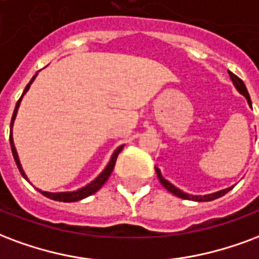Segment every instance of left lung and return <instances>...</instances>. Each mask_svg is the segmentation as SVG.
Masks as SVG:
<instances>
[{"mask_svg": "<svg viewBox=\"0 0 259 259\" xmlns=\"http://www.w3.org/2000/svg\"><path fill=\"white\" fill-rule=\"evenodd\" d=\"M228 72H229V76H231V79H232V82H233L235 88H236L237 91L240 92V93H242L244 97H246L247 103L251 105V99H250V95H248V92H247V88H246V85H244V82H243L242 79L239 78V76L235 75L233 72H231V71H228ZM155 170H156V174H158L159 181H160V184L163 185L164 188L167 189L168 192H171L173 195H176V196H178V198H181V199H188V200H195V202H210V200H214V199L221 198V196H224L225 193H228L232 189V187H231V188L222 189V191H218V192L210 193V195H204V196H193V195L184 193L183 191H180L178 188H176L173 184L168 183L167 180H164V178L162 177V174H160V170H159L158 167H155Z\"/></svg>", "mask_w": 259, "mask_h": 259, "instance_id": "left-lung-1", "label": "left lung"}]
</instances>
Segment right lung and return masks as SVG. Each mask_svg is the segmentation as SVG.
Here are the masks:
<instances>
[{
    "mask_svg": "<svg viewBox=\"0 0 259 259\" xmlns=\"http://www.w3.org/2000/svg\"><path fill=\"white\" fill-rule=\"evenodd\" d=\"M35 76H37V74L32 76V79L30 82H28V85L26 86V89H24V92H23L22 97L24 96V93L30 89V85H31L32 82H34V79H35ZM22 97L19 99V101L16 103V107H15V111H13V115H12V120H11V136H9V141H11V148H12V154H13V158H15V162H16L17 164V168H19V171H20V174H22L23 177L27 180V177H26V174H24V171H23L22 168V164H20V160H19V156H17V152H16V148H15V144H13V139H12V126H13V120H15V118H16V114H17V108H19V105H20V101H22ZM122 148H123V145H120V147H118V148L115 149V152L112 154V156H111V160L110 163L107 164V167L103 170V173L99 176V177L96 178V180H93L91 184H88L86 187H83V188L78 189V191H74V192H45V191H39V192L44 195V196H47V198L49 199H53V200H59V202H78V200H81V199H85L88 198V196H91V195H93V193H96L99 189L103 187L105 184V181L110 178L111 173H112V170H114L115 167V162H116V158H118V155H119V152L122 151Z\"/></svg>",
    "mask_w": 259,
    "mask_h": 259,
    "instance_id": "add662e5",
    "label": "right lung"
}]
</instances>
